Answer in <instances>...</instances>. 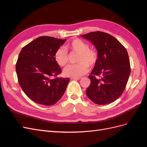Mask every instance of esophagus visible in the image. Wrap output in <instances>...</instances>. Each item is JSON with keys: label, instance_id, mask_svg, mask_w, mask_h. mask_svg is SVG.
Returning <instances> with one entry per match:
<instances>
[{"label": "esophagus", "instance_id": "obj_1", "mask_svg": "<svg viewBox=\"0 0 147 147\" xmlns=\"http://www.w3.org/2000/svg\"><path fill=\"white\" fill-rule=\"evenodd\" d=\"M81 78H71V80H78Z\"/></svg>", "mask_w": 147, "mask_h": 147}]
</instances>
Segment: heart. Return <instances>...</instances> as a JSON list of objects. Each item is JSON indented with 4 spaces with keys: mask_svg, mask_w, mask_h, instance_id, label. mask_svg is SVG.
<instances>
[{
    "mask_svg": "<svg viewBox=\"0 0 147 147\" xmlns=\"http://www.w3.org/2000/svg\"><path fill=\"white\" fill-rule=\"evenodd\" d=\"M66 49L78 53L76 59L77 64L70 65L64 70L65 77L79 78L86 74L88 67L95 65L98 58V53L94 49L89 48V44L80 38H75L65 46ZM64 48H59L55 53L56 63L61 67H65L68 64L69 55L67 51Z\"/></svg>",
    "mask_w": 147,
    "mask_h": 147,
    "instance_id": "b5f03b06",
    "label": "heart"
}]
</instances>
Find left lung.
<instances>
[{
    "mask_svg": "<svg viewBox=\"0 0 147 147\" xmlns=\"http://www.w3.org/2000/svg\"><path fill=\"white\" fill-rule=\"evenodd\" d=\"M81 37L90 41L98 53L94 67L89 75L91 84L86 95L96 104L112 103L122 94L131 73L126 49L112 35L100 31Z\"/></svg>",
    "mask_w": 147,
    "mask_h": 147,
    "instance_id": "left-lung-1",
    "label": "left lung"
}]
</instances>
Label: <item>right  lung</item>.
Instances as JSON below:
<instances>
[{
    "instance_id": "1",
    "label": "right lung",
    "mask_w": 147,
    "mask_h": 147,
    "mask_svg": "<svg viewBox=\"0 0 147 147\" xmlns=\"http://www.w3.org/2000/svg\"><path fill=\"white\" fill-rule=\"evenodd\" d=\"M65 41L42 36L22 48L16 64L18 80L26 96L35 103L54 105L64 94L70 79L52 77L61 73L54 56Z\"/></svg>"
}]
</instances>
